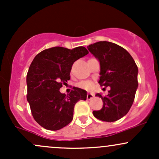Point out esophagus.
I'll use <instances>...</instances> for the list:
<instances>
[{"instance_id": "esophagus-1", "label": "esophagus", "mask_w": 159, "mask_h": 159, "mask_svg": "<svg viewBox=\"0 0 159 159\" xmlns=\"http://www.w3.org/2000/svg\"><path fill=\"white\" fill-rule=\"evenodd\" d=\"M93 96H94L93 94L88 93H87V99L90 100V99H92L93 98Z\"/></svg>"}]
</instances>
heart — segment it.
<instances>
[{"label": "heart", "mask_w": 159, "mask_h": 159, "mask_svg": "<svg viewBox=\"0 0 159 159\" xmlns=\"http://www.w3.org/2000/svg\"><path fill=\"white\" fill-rule=\"evenodd\" d=\"M78 86L79 87H81V88H83V89H85V90H89L92 88L93 82H91L90 81H82V82H80V83L78 84Z\"/></svg>", "instance_id": "heart-1"}]
</instances>
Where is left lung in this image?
<instances>
[{"label": "left lung", "instance_id": "left-lung-1", "mask_svg": "<svg viewBox=\"0 0 159 159\" xmlns=\"http://www.w3.org/2000/svg\"><path fill=\"white\" fill-rule=\"evenodd\" d=\"M87 48L100 63L98 83L111 87L105 97L96 94L102 99L103 106L93 114L102 121H116L127 114L134 102L138 87V66L130 54L115 43L101 41Z\"/></svg>", "mask_w": 159, "mask_h": 159}]
</instances>
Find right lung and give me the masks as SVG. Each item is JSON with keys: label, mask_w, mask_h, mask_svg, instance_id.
<instances>
[{"label": "right lung", "mask_w": 159, "mask_h": 159, "mask_svg": "<svg viewBox=\"0 0 159 159\" xmlns=\"http://www.w3.org/2000/svg\"><path fill=\"white\" fill-rule=\"evenodd\" d=\"M83 46L73 49L53 47L36 55L27 75V99L34 120L45 129L59 130L73 119L75 105L87 99V91L78 87L67 96L60 92L70 79L73 63L88 54Z\"/></svg>", "instance_id": "right-lung-1"}]
</instances>
